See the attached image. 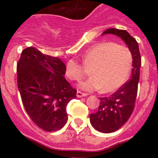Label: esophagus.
<instances>
[{
	"label": "esophagus",
	"mask_w": 158,
	"mask_h": 158,
	"mask_svg": "<svg viewBox=\"0 0 158 158\" xmlns=\"http://www.w3.org/2000/svg\"><path fill=\"white\" fill-rule=\"evenodd\" d=\"M87 95H88L87 93H82V92H81V91L77 92V97H79V98H81V97H83V96H87Z\"/></svg>",
	"instance_id": "1"
}]
</instances>
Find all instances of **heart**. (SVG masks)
I'll use <instances>...</instances> for the list:
<instances>
[{"label":"heart","mask_w":158,"mask_h":158,"mask_svg":"<svg viewBox=\"0 0 158 158\" xmlns=\"http://www.w3.org/2000/svg\"><path fill=\"white\" fill-rule=\"evenodd\" d=\"M132 64V54L127 47L113 42H102L89 47L82 57V64L69 60L65 75L69 80L79 81L88 73L93 76L81 84V89L94 91H115L127 79Z\"/></svg>","instance_id":"heart-1"}]
</instances>
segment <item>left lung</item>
<instances>
[{"mask_svg": "<svg viewBox=\"0 0 158 158\" xmlns=\"http://www.w3.org/2000/svg\"><path fill=\"white\" fill-rule=\"evenodd\" d=\"M106 34L119 36L128 46L133 58L131 79L110 96L100 97L98 111L90 115V123L95 129L103 133H111L123 126L133 112L142 60L138 42L127 31L109 28L103 32V35Z\"/></svg>", "mask_w": 158, "mask_h": 158, "instance_id": "8db88e82", "label": "left lung"}]
</instances>
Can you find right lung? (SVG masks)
<instances>
[{"label": "right lung", "mask_w": 158, "mask_h": 158, "mask_svg": "<svg viewBox=\"0 0 158 158\" xmlns=\"http://www.w3.org/2000/svg\"><path fill=\"white\" fill-rule=\"evenodd\" d=\"M17 85L27 115L40 128L56 131L68 120L66 105L77 90L64 77L65 65L57 57L27 47L17 62Z\"/></svg>", "instance_id": "add662e5"}]
</instances>
